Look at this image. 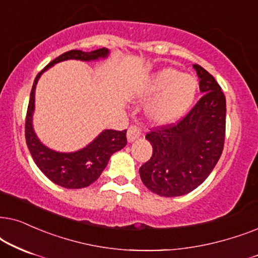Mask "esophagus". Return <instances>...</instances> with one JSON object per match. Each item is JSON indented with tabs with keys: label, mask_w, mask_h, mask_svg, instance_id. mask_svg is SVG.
Returning a JSON list of instances; mask_svg holds the SVG:
<instances>
[{
	"label": "esophagus",
	"mask_w": 258,
	"mask_h": 258,
	"mask_svg": "<svg viewBox=\"0 0 258 258\" xmlns=\"http://www.w3.org/2000/svg\"><path fill=\"white\" fill-rule=\"evenodd\" d=\"M142 135V132H140V128L137 125H132L130 127L128 130H127V140H128L130 143L135 142Z\"/></svg>",
	"instance_id": "esophagus-1"
}]
</instances>
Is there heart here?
<instances>
[{
	"label": "heart",
	"instance_id": "obj_1",
	"mask_svg": "<svg viewBox=\"0 0 258 258\" xmlns=\"http://www.w3.org/2000/svg\"><path fill=\"white\" fill-rule=\"evenodd\" d=\"M198 82L173 68H163L147 77L136 89L137 99L146 101V114L157 123H170L183 116L194 102Z\"/></svg>",
	"mask_w": 258,
	"mask_h": 258
}]
</instances>
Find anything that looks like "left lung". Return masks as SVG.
Segmentation results:
<instances>
[{
    "instance_id": "left-lung-1",
    "label": "left lung",
    "mask_w": 258,
    "mask_h": 258,
    "mask_svg": "<svg viewBox=\"0 0 258 258\" xmlns=\"http://www.w3.org/2000/svg\"><path fill=\"white\" fill-rule=\"evenodd\" d=\"M203 97L177 123L159 126L145 138L152 145L149 161L139 169L145 186L163 197L186 195L212 172L225 138L226 102L221 86L194 64Z\"/></svg>"
}]
</instances>
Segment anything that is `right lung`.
Wrapping results in <instances>:
<instances>
[{
  "instance_id": "1",
  "label": "right lung",
  "mask_w": 258,
  "mask_h": 258,
  "mask_svg": "<svg viewBox=\"0 0 258 258\" xmlns=\"http://www.w3.org/2000/svg\"><path fill=\"white\" fill-rule=\"evenodd\" d=\"M109 54L107 48L92 51L70 50L50 61L34 80L26 116V142L37 167L53 183L66 188H82L88 186L100 177L109 158L127 144L126 130H105L84 149L75 152H57L43 145L33 128V113L35 107V88L41 74L55 63L64 60L93 61L105 59Z\"/></svg>"
}]
</instances>
